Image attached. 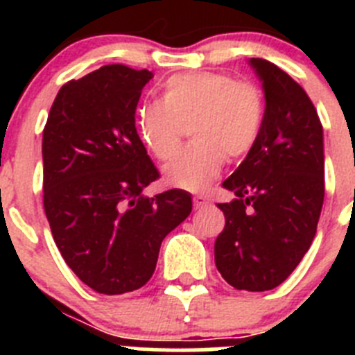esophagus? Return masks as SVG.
<instances>
[{"mask_svg":"<svg viewBox=\"0 0 355 355\" xmlns=\"http://www.w3.org/2000/svg\"><path fill=\"white\" fill-rule=\"evenodd\" d=\"M206 206V199L202 196H196L193 197V208L196 209H200V208H205Z\"/></svg>","mask_w":355,"mask_h":355,"instance_id":"34e87169","label":"esophagus"}]
</instances>
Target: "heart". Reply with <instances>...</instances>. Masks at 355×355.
Listing matches in <instances>:
<instances>
[{
    "instance_id": "heart-1",
    "label": "heart",
    "mask_w": 355,
    "mask_h": 355,
    "mask_svg": "<svg viewBox=\"0 0 355 355\" xmlns=\"http://www.w3.org/2000/svg\"><path fill=\"white\" fill-rule=\"evenodd\" d=\"M265 115V94L254 81L227 72H183L163 83L159 103L140 106L137 130L150 155L168 162L190 124L193 142L168 163L163 175L171 187L199 192L220 174L224 159H240L256 147Z\"/></svg>"
}]
</instances>
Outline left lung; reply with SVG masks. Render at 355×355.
<instances>
[{
	"instance_id": "8db88e82",
	"label": "left lung",
	"mask_w": 355,
	"mask_h": 355,
	"mask_svg": "<svg viewBox=\"0 0 355 355\" xmlns=\"http://www.w3.org/2000/svg\"><path fill=\"white\" fill-rule=\"evenodd\" d=\"M263 83V133L222 187L225 225L215 265L236 290L266 291L284 283L309 250L325 193L324 130L306 90L283 69L250 58Z\"/></svg>"
}]
</instances>
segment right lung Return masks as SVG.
Wrapping results in <instances>:
<instances>
[{
  "label": "right lung",
  "mask_w": 355,
  "mask_h": 355,
  "mask_svg": "<svg viewBox=\"0 0 355 355\" xmlns=\"http://www.w3.org/2000/svg\"><path fill=\"white\" fill-rule=\"evenodd\" d=\"M150 78L114 64L67 81L42 133L44 211L62 258L97 293L142 288L163 238L192 211L180 188L144 196L159 178L135 128Z\"/></svg>",
  "instance_id": "right-lung-1"
}]
</instances>
